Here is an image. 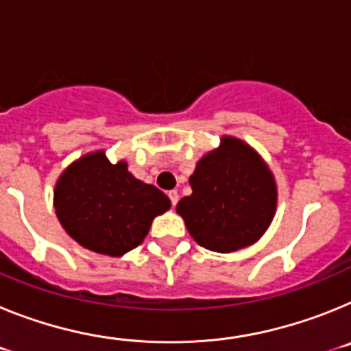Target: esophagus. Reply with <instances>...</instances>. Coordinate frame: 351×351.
I'll list each match as a JSON object with an SVG mask.
<instances>
[{
  "label": "esophagus",
  "instance_id": "obj_1",
  "mask_svg": "<svg viewBox=\"0 0 351 351\" xmlns=\"http://www.w3.org/2000/svg\"><path fill=\"white\" fill-rule=\"evenodd\" d=\"M169 198H170V202H172L173 207L178 206V202H179V193H178V191H176V190L169 191Z\"/></svg>",
  "mask_w": 351,
  "mask_h": 351
}]
</instances>
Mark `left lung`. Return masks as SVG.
I'll return each mask as SVG.
<instances>
[{"label": "left lung", "instance_id": "1", "mask_svg": "<svg viewBox=\"0 0 351 351\" xmlns=\"http://www.w3.org/2000/svg\"><path fill=\"white\" fill-rule=\"evenodd\" d=\"M191 195L178 214L191 237L206 250L232 253L255 244L274 219L278 186L255 149L232 135L197 161Z\"/></svg>", "mask_w": 351, "mask_h": 351}]
</instances>
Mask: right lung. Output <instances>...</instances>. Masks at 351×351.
I'll return each instance as SVG.
<instances>
[{
	"mask_svg": "<svg viewBox=\"0 0 351 351\" xmlns=\"http://www.w3.org/2000/svg\"><path fill=\"white\" fill-rule=\"evenodd\" d=\"M54 209L66 234L100 255L123 256L142 244L156 216L170 200L145 184L119 160L110 163L104 149L84 154L56 181Z\"/></svg>",
	"mask_w": 351,
	"mask_h": 351,
	"instance_id": "obj_1",
	"label": "right lung"
}]
</instances>
